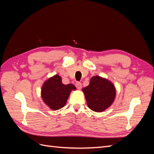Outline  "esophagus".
<instances>
[{
	"instance_id": "1",
	"label": "esophagus",
	"mask_w": 154,
	"mask_h": 154,
	"mask_svg": "<svg viewBox=\"0 0 154 154\" xmlns=\"http://www.w3.org/2000/svg\"><path fill=\"white\" fill-rule=\"evenodd\" d=\"M75 85H76V88H78V89H79V90H80L81 88H82V83H81L80 82H76V84H75Z\"/></svg>"
}]
</instances>
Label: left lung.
Listing matches in <instances>:
<instances>
[{"label":"left lung","instance_id":"obj_1","mask_svg":"<svg viewBox=\"0 0 154 154\" xmlns=\"http://www.w3.org/2000/svg\"><path fill=\"white\" fill-rule=\"evenodd\" d=\"M88 107L101 112L113 103L116 94L114 84L107 79L99 76L91 78L89 85L83 88Z\"/></svg>","mask_w":154,"mask_h":154}]
</instances>
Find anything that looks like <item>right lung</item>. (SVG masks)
<instances>
[{
    "instance_id": "obj_1",
    "label": "right lung",
    "mask_w": 154,
    "mask_h": 154,
    "mask_svg": "<svg viewBox=\"0 0 154 154\" xmlns=\"http://www.w3.org/2000/svg\"><path fill=\"white\" fill-rule=\"evenodd\" d=\"M76 89L71 83L63 84L62 78L56 74L44 82L41 88V96L51 109L57 110L66 105L71 92Z\"/></svg>"
}]
</instances>
